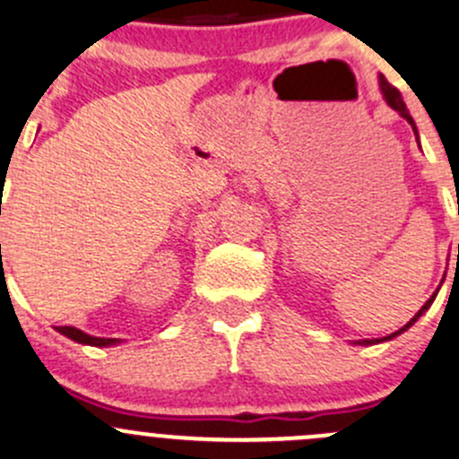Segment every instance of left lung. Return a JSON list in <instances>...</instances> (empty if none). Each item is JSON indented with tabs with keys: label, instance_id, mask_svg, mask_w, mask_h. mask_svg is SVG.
Returning <instances> with one entry per match:
<instances>
[{
	"label": "left lung",
	"instance_id": "1",
	"mask_svg": "<svg viewBox=\"0 0 459 459\" xmlns=\"http://www.w3.org/2000/svg\"><path fill=\"white\" fill-rule=\"evenodd\" d=\"M379 86H382V93H384L385 102H388V104H390V107H393V108H394V111H399V116H402V117H406V120H408V122H411V125H412V126H415V122H412L411 113H408V108H406V102H403L402 93H399V91H397V89H394V86H393V84H390V82H388V80H385V77H384V75H379ZM415 134H417V131H415ZM435 297H437V292H435V294H433V297H430V299H429V301H426V303H424V306H421V310H420V312H417V315H415V316H412V319H411V321H408V324H406V325H403V328H402V330H397V333H393V334H390V337H384V339H366V342H359V343H377V342H385V339H393V337H397V334H402V333H403V330H406V328H411V325H412V324H415V321H417V319H420V316H421V315H424V312H426V310H429V307H430V303H433V301H435Z\"/></svg>",
	"mask_w": 459,
	"mask_h": 459
}]
</instances>
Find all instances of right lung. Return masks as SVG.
I'll list each match as a JSON object with an SVG mask.
<instances>
[{
  "instance_id": "right-lung-1",
  "label": "right lung",
  "mask_w": 459,
  "mask_h": 459,
  "mask_svg": "<svg viewBox=\"0 0 459 459\" xmlns=\"http://www.w3.org/2000/svg\"><path fill=\"white\" fill-rule=\"evenodd\" d=\"M2 247V245H0ZM57 333H62L65 337L74 339L77 343H89V346H113L116 339H102V337H91V334L82 333V330L74 328V325H57Z\"/></svg>"
}]
</instances>
